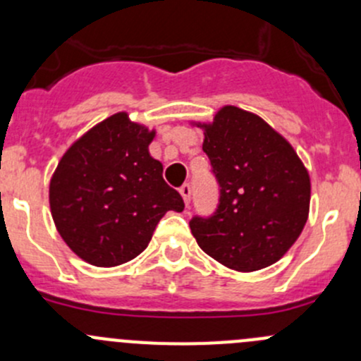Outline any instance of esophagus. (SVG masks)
<instances>
[{
    "label": "esophagus",
    "mask_w": 361,
    "mask_h": 361,
    "mask_svg": "<svg viewBox=\"0 0 361 361\" xmlns=\"http://www.w3.org/2000/svg\"><path fill=\"white\" fill-rule=\"evenodd\" d=\"M180 194H181V197H183L185 204H187V206H188V202H190V195H192V187H190V185H188V183L181 185V187H180Z\"/></svg>",
    "instance_id": "1"
}]
</instances>
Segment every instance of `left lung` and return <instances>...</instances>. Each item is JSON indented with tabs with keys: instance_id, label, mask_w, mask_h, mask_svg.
I'll return each instance as SVG.
<instances>
[{
	"instance_id": "left-lung-1",
	"label": "left lung",
	"mask_w": 361,
	"mask_h": 361,
	"mask_svg": "<svg viewBox=\"0 0 361 361\" xmlns=\"http://www.w3.org/2000/svg\"><path fill=\"white\" fill-rule=\"evenodd\" d=\"M204 129L202 150L216 178L218 204L207 216H192V234L204 253L227 267H269L307 221V171L285 137L241 108H221Z\"/></svg>"
}]
</instances>
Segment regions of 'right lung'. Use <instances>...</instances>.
<instances>
[{
    "label": "right lung",
    "instance_id": "add662e5",
    "mask_svg": "<svg viewBox=\"0 0 361 361\" xmlns=\"http://www.w3.org/2000/svg\"><path fill=\"white\" fill-rule=\"evenodd\" d=\"M154 133L116 113L64 154L50 181V209L64 243L89 264L136 258L166 211H183L178 190L152 159Z\"/></svg>",
    "mask_w": 361,
    "mask_h": 361
}]
</instances>
